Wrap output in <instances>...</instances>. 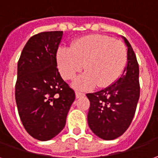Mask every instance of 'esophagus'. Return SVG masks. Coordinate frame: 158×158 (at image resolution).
Returning <instances> with one entry per match:
<instances>
[{"label": "esophagus", "mask_w": 158, "mask_h": 158, "mask_svg": "<svg viewBox=\"0 0 158 158\" xmlns=\"http://www.w3.org/2000/svg\"><path fill=\"white\" fill-rule=\"evenodd\" d=\"M84 95H85V94H84L83 93H80V92H76V98H79L84 96Z\"/></svg>", "instance_id": "1"}]
</instances>
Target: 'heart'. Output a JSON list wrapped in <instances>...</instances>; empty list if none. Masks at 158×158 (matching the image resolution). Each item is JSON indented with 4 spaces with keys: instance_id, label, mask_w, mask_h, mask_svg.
Wrapping results in <instances>:
<instances>
[{
    "instance_id": "obj_1",
    "label": "heart",
    "mask_w": 158,
    "mask_h": 158,
    "mask_svg": "<svg viewBox=\"0 0 158 158\" xmlns=\"http://www.w3.org/2000/svg\"><path fill=\"white\" fill-rule=\"evenodd\" d=\"M60 73L71 80L83 68L86 71L73 82L76 88L86 90L97 84L106 87L114 83L125 70L127 49L124 43L104 35H88L72 43L70 49L57 52Z\"/></svg>"
}]
</instances>
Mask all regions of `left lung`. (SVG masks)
Here are the masks:
<instances>
[{"label":"left lung","instance_id":"1","mask_svg":"<svg viewBox=\"0 0 158 158\" xmlns=\"http://www.w3.org/2000/svg\"><path fill=\"white\" fill-rule=\"evenodd\" d=\"M127 63L121 77L103 90L87 93L90 108L87 122L97 136L114 140L127 130L135 113L140 98L139 65L134 50L125 38Z\"/></svg>","mask_w":158,"mask_h":158}]
</instances>
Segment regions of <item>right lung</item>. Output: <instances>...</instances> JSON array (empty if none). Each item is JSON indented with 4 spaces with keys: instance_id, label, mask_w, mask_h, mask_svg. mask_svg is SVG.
<instances>
[{
    "instance_id": "add662e5",
    "label": "right lung",
    "mask_w": 158,
    "mask_h": 158,
    "mask_svg": "<svg viewBox=\"0 0 158 158\" xmlns=\"http://www.w3.org/2000/svg\"><path fill=\"white\" fill-rule=\"evenodd\" d=\"M62 31L28 40L18 63L15 98L21 121L31 136L49 140L64 129L75 92L60 75L56 54Z\"/></svg>"
}]
</instances>
